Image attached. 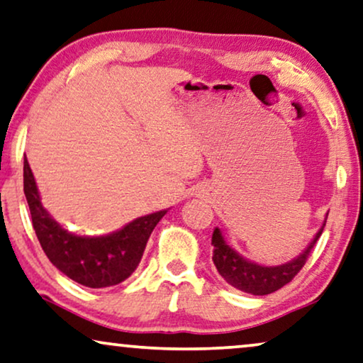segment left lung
<instances>
[{
  "label": "left lung",
  "instance_id": "1",
  "mask_svg": "<svg viewBox=\"0 0 363 363\" xmlns=\"http://www.w3.org/2000/svg\"><path fill=\"white\" fill-rule=\"evenodd\" d=\"M324 225L325 220L323 223L321 229H319L316 235H314V239L296 259L275 267L259 265L255 264V262L244 259V257L238 254L233 247L228 245V242H225L223 238V233H220L219 228H216L211 239V244L214 245L213 262L214 265H216L219 275L223 277L229 285L238 288V290L257 296L270 295V293L285 286L286 283H290L293 278H295L296 273L303 269L309 254H311L314 244H316L318 239L321 238Z\"/></svg>",
  "mask_w": 363,
  "mask_h": 363
}]
</instances>
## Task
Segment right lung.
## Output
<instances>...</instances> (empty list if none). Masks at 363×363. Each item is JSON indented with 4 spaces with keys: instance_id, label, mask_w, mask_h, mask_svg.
Masks as SVG:
<instances>
[{
    "instance_id": "1",
    "label": "right lung",
    "mask_w": 363,
    "mask_h": 363,
    "mask_svg": "<svg viewBox=\"0 0 363 363\" xmlns=\"http://www.w3.org/2000/svg\"><path fill=\"white\" fill-rule=\"evenodd\" d=\"M24 194L42 250L64 275L88 288L114 286L133 275L152 230L167 213L164 209L147 214L106 235L73 234L42 206L28 159H24Z\"/></svg>"
}]
</instances>
